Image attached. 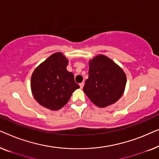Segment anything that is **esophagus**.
Masks as SVG:
<instances>
[{"label":"esophagus","instance_id":"esophagus-1","mask_svg":"<svg viewBox=\"0 0 159 159\" xmlns=\"http://www.w3.org/2000/svg\"><path fill=\"white\" fill-rule=\"evenodd\" d=\"M79 85H80V89H83V88H84V82L80 83V84Z\"/></svg>","mask_w":159,"mask_h":159}]
</instances>
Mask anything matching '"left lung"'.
<instances>
[{"label":"left lung","instance_id":"obj_1","mask_svg":"<svg viewBox=\"0 0 159 159\" xmlns=\"http://www.w3.org/2000/svg\"><path fill=\"white\" fill-rule=\"evenodd\" d=\"M125 85L126 75L110 58L99 55L89 60V79L84 91L97 107H106L117 102Z\"/></svg>","mask_w":159,"mask_h":159}]
</instances>
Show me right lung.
Segmentation results:
<instances>
[{
    "label": "right lung",
    "mask_w": 159,
    "mask_h": 159,
    "mask_svg": "<svg viewBox=\"0 0 159 159\" xmlns=\"http://www.w3.org/2000/svg\"><path fill=\"white\" fill-rule=\"evenodd\" d=\"M68 60L55 52L35 69L31 78V89L37 102L50 110H58L80 88L74 75L67 70Z\"/></svg>",
    "instance_id": "add662e5"
}]
</instances>
